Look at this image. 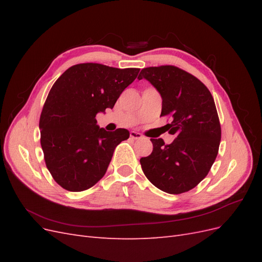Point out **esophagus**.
Instances as JSON below:
<instances>
[{"label":"esophagus","instance_id":"esophagus-1","mask_svg":"<svg viewBox=\"0 0 262 262\" xmlns=\"http://www.w3.org/2000/svg\"><path fill=\"white\" fill-rule=\"evenodd\" d=\"M130 138L133 139V140H139V139H142V134L139 133V132H136V131H131L130 132Z\"/></svg>","mask_w":262,"mask_h":262}]
</instances>
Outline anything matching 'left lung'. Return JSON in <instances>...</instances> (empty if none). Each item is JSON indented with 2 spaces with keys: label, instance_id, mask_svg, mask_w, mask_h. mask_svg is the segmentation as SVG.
Segmentation results:
<instances>
[{
  "label": "left lung",
  "instance_id": "left-lung-1",
  "mask_svg": "<svg viewBox=\"0 0 262 262\" xmlns=\"http://www.w3.org/2000/svg\"><path fill=\"white\" fill-rule=\"evenodd\" d=\"M138 78H145L161 94V116L171 118L167 125L176 137L170 144L150 139L153 152L140 160L142 170L164 192H187L208 175L219 153L221 124L215 102L207 86L177 67L145 68Z\"/></svg>",
  "mask_w": 262,
  "mask_h": 262
}]
</instances>
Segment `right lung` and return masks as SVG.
I'll use <instances>...</instances> for the list:
<instances>
[{"label": "right lung", "instance_id": "obj_1", "mask_svg": "<svg viewBox=\"0 0 262 262\" xmlns=\"http://www.w3.org/2000/svg\"><path fill=\"white\" fill-rule=\"evenodd\" d=\"M140 69H117L99 63L69 68L48 94L39 129L47 168L69 191L90 189L104 177L116 146L129 139L126 129L109 132L96 115L113 109Z\"/></svg>", "mask_w": 262, "mask_h": 262}]
</instances>
